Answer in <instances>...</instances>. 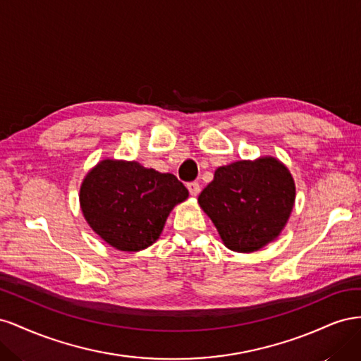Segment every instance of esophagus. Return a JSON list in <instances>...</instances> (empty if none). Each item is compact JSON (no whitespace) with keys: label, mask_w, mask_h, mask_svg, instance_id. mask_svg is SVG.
<instances>
[{"label":"esophagus","mask_w":361,"mask_h":361,"mask_svg":"<svg viewBox=\"0 0 361 361\" xmlns=\"http://www.w3.org/2000/svg\"><path fill=\"white\" fill-rule=\"evenodd\" d=\"M187 187H188V191H190V194L192 195V197H195V195H199V192H200L199 182H188Z\"/></svg>","instance_id":"1"}]
</instances>
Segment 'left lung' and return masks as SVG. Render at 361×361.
I'll list each match as a JSON object with an SVG mask.
<instances>
[{"label": "left lung", "instance_id": "8db88e82", "mask_svg": "<svg viewBox=\"0 0 361 361\" xmlns=\"http://www.w3.org/2000/svg\"><path fill=\"white\" fill-rule=\"evenodd\" d=\"M295 202L289 170L276 158L238 161L218 167L199 195L227 248L251 253L274 241Z\"/></svg>", "mask_w": 361, "mask_h": 361}]
</instances>
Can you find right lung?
<instances>
[{
	"instance_id": "right-lung-1",
	"label": "right lung",
	"mask_w": 361,
	"mask_h": 361,
	"mask_svg": "<svg viewBox=\"0 0 361 361\" xmlns=\"http://www.w3.org/2000/svg\"><path fill=\"white\" fill-rule=\"evenodd\" d=\"M188 190L174 174L135 161L105 159L87 174L80 191L87 223L104 241L138 251L159 238L170 211L187 200Z\"/></svg>"
}]
</instances>
